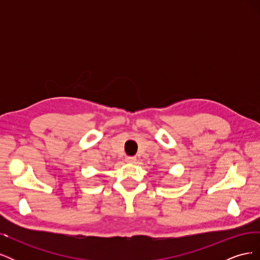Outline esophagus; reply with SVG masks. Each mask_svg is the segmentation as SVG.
Here are the masks:
<instances>
[{
    "label": "esophagus",
    "instance_id": "esophagus-1",
    "mask_svg": "<svg viewBox=\"0 0 260 260\" xmlns=\"http://www.w3.org/2000/svg\"><path fill=\"white\" fill-rule=\"evenodd\" d=\"M125 161L129 162V164H135L137 161V158H136V157L128 156V157H125Z\"/></svg>",
    "mask_w": 260,
    "mask_h": 260
}]
</instances>
